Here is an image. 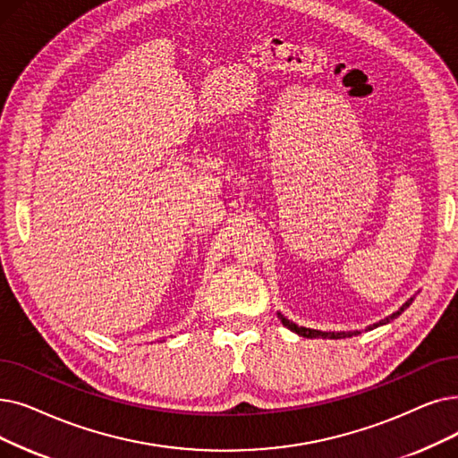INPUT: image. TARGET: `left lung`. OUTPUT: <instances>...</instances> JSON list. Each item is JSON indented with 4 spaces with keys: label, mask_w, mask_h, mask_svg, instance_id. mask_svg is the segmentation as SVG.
<instances>
[{
    "label": "left lung",
    "mask_w": 458,
    "mask_h": 458,
    "mask_svg": "<svg viewBox=\"0 0 458 458\" xmlns=\"http://www.w3.org/2000/svg\"><path fill=\"white\" fill-rule=\"evenodd\" d=\"M411 301H413V297H410V300L396 310V312H393L391 316H387L386 320H380V322H376V324H372V326H369L367 329H374V327H380V326H384V324H389L391 320H394V318H399L410 305H411ZM278 318H281V322H283V326H286L290 331H293V333H297L300 336H307V339H318V336H322V339H344V336H353V335H360V331H348V333H344V331H341V333H335V331H318V329H309V327H301V326H297V324H293V322H290L288 318H284L281 312H278Z\"/></svg>",
    "instance_id": "obj_1"
}]
</instances>
